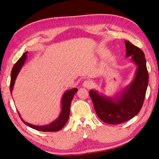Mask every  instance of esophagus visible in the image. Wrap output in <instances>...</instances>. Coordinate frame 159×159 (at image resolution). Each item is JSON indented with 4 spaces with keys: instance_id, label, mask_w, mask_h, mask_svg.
<instances>
[{
    "instance_id": "34e87169",
    "label": "esophagus",
    "mask_w": 159,
    "mask_h": 159,
    "mask_svg": "<svg viewBox=\"0 0 159 159\" xmlns=\"http://www.w3.org/2000/svg\"><path fill=\"white\" fill-rule=\"evenodd\" d=\"M91 85H92V83H91L89 80H85L83 83V86L86 88H90L91 87Z\"/></svg>"
}]
</instances>
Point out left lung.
<instances>
[{"label": "left lung", "instance_id": "left-lung-1", "mask_svg": "<svg viewBox=\"0 0 159 159\" xmlns=\"http://www.w3.org/2000/svg\"><path fill=\"white\" fill-rule=\"evenodd\" d=\"M126 57L137 66L134 78L117 97H108L91 89L89 94L99 119L108 124L125 122L137 115L142 108L148 83L145 54L139 48L125 41Z\"/></svg>", "mask_w": 159, "mask_h": 159}]
</instances>
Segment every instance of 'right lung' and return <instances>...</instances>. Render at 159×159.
<instances>
[{
  "mask_svg": "<svg viewBox=\"0 0 159 159\" xmlns=\"http://www.w3.org/2000/svg\"><path fill=\"white\" fill-rule=\"evenodd\" d=\"M27 53L28 52H26L24 53L23 55L21 56V57L19 59L16 63L14 65L12 71H11V84H10V90L11 93L12 94V89L14 85V83H15V80L16 79V77L18 74L20 72V70L22 69V66L25 63V61L27 57ZM78 91V89L77 88H73L70 90L66 91L62 98L61 100V112L59 115L58 117H57L54 121H52L48 125H46L42 126H38L34 125H32L30 123H28L24 121L23 119L21 118L20 114L18 111V113L20 116L22 122L26 125L27 126L30 127L34 129H36L37 131H44V132H54L60 131L64 127L66 123L68 121L70 116V105L71 100L74 98V95L75 94V93Z\"/></svg>",
  "mask_w": 159,
  "mask_h": 159,
  "instance_id": "add662e5",
  "label": "right lung"
}]
</instances>
